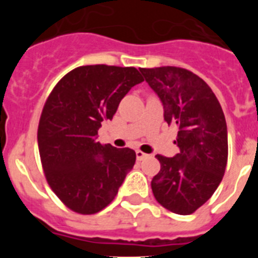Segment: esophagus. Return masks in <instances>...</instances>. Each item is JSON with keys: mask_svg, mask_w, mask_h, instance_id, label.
I'll return each mask as SVG.
<instances>
[{"mask_svg": "<svg viewBox=\"0 0 258 258\" xmlns=\"http://www.w3.org/2000/svg\"><path fill=\"white\" fill-rule=\"evenodd\" d=\"M136 155H137V160H138V161L143 160L145 157L149 156V155H147V154H145V152H143V151H141V150H137Z\"/></svg>", "mask_w": 258, "mask_h": 258, "instance_id": "esophagus-1", "label": "esophagus"}]
</instances>
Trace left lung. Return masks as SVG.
Wrapping results in <instances>:
<instances>
[{"label":"left lung","mask_w":258,"mask_h":258,"mask_svg":"<svg viewBox=\"0 0 258 258\" xmlns=\"http://www.w3.org/2000/svg\"><path fill=\"white\" fill-rule=\"evenodd\" d=\"M164 107V120L177 126L179 154L156 155L160 170L151 181L159 204L173 213L191 214L217 190L227 164V126L212 89L179 67L140 68Z\"/></svg>","instance_id":"1"}]
</instances>
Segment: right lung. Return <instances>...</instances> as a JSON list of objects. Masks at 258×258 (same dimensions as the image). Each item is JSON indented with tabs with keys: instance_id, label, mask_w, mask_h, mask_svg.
Listing matches in <instances>:
<instances>
[{
	"instance_id": "1",
	"label": "right lung",
	"mask_w": 258,
	"mask_h": 258,
	"mask_svg": "<svg viewBox=\"0 0 258 258\" xmlns=\"http://www.w3.org/2000/svg\"><path fill=\"white\" fill-rule=\"evenodd\" d=\"M143 81L134 67L81 66L54 86L37 131L45 177L61 203L80 214H94L115 199L136 163L132 149L98 142L102 121Z\"/></svg>"
}]
</instances>
